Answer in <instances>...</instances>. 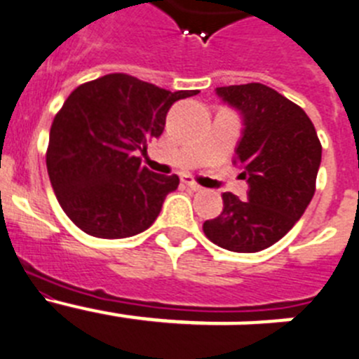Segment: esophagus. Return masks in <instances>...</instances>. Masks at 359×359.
I'll list each match as a JSON object with an SVG mask.
<instances>
[{
  "label": "esophagus",
  "mask_w": 359,
  "mask_h": 359,
  "mask_svg": "<svg viewBox=\"0 0 359 359\" xmlns=\"http://www.w3.org/2000/svg\"><path fill=\"white\" fill-rule=\"evenodd\" d=\"M182 182L186 184V186H188V188H191L193 191H201V189H202L201 184L195 182V179H193L191 175H184V177H182Z\"/></svg>",
  "instance_id": "1"
}]
</instances>
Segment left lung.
Segmentation results:
<instances>
[{
    "label": "left lung",
    "instance_id": "8db88e82",
    "mask_svg": "<svg viewBox=\"0 0 359 359\" xmlns=\"http://www.w3.org/2000/svg\"><path fill=\"white\" fill-rule=\"evenodd\" d=\"M244 115L235 154L249 184L248 201L224 193V210L205 220L204 235L227 251L257 253L289 233L307 210L322 162L314 124L300 106L262 83L217 88Z\"/></svg>",
    "mask_w": 359,
    "mask_h": 359
}]
</instances>
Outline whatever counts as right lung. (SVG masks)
<instances>
[{"mask_svg":"<svg viewBox=\"0 0 359 359\" xmlns=\"http://www.w3.org/2000/svg\"><path fill=\"white\" fill-rule=\"evenodd\" d=\"M197 92L108 74L68 95L50 128L46 170L59 205L81 231L126 238L155 222L179 177L157 175L137 155L161 137L171 104Z\"/></svg>","mask_w":359,"mask_h":359,"instance_id":"add662e5","label":"right lung"}]
</instances>
